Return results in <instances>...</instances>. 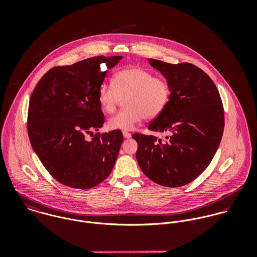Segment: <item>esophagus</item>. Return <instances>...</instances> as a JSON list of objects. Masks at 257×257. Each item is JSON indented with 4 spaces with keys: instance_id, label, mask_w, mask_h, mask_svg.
Listing matches in <instances>:
<instances>
[{
    "instance_id": "esophagus-1",
    "label": "esophagus",
    "mask_w": 257,
    "mask_h": 257,
    "mask_svg": "<svg viewBox=\"0 0 257 257\" xmlns=\"http://www.w3.org/2000/svg\"><path fill=\"white\" fill-rule=\"evenodd\" d=\"M122 136L124 139H131V137H132V135L127 132H122Z\"/></svg>"
}]
</instances>
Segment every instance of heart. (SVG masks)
Wrapping results in <instances>:
<instances>
[{
  "mask_svg": "<svg viewBox=\"0 0 257 257\" xmlns=\"http://www.w3.org/2000/svg\"><path fill=\"white\" fill-rule=\"evenodd\" d=\"M171 90L165 79L141 67H130L118 71L113 84L103 82L98 89V101L107 113L113 112L121 98L125 110L111 116L108 127L113 131H131L145 117L153 118L167 107Z\"/></svg>",
  "mask_w": 257,
  "mask_h": 257,
  "instance_id": "heart-1",
  "label": "heart"
}]
</instances>
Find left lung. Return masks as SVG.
Wrapping results in <instances>:
<instances>
[{
    "instance_id": "1",
    "label": "left lung",
    "mask_w": 257,
    "mask_h": 257,
    "mask_svg": "<svg viewBox=\"0 0 257 257\" xmlns=\"http://www.w3.org/2000/svg\"><path fill=\"white\" fill-rule=\"evenodd\" d=\"M164 76L170 100L147 128L166 135L135 134L138 163L150 180L165 187H180L195 180L211 163L223 133V108L213 80L191 63L170 64L148 58Z\"/></svg>"
}]
</instances>
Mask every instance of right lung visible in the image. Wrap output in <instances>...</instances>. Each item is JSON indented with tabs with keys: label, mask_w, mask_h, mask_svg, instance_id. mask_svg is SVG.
<instances>
[{
	"label": "right lung",
	"mask_w": 257,
	"mask_h": 257,
	"mask_svg": "<svg viewBox=\"0 0 257 257\" xmlns=\"http://www.w3.org/2000/svg\"><path fill=\"white\" fill-rule=\"evenodd\" d=\"M122 56L91 57L54 67L37 83L30 100L29 138L43 166L58 182L89 189L111 172L123 138L120 131L96 134L105 117L98 89ZM107 70L106 71L105 69Z\"/></svg>",
	"instance_id": "right-lung-1"
}]
</instances>
